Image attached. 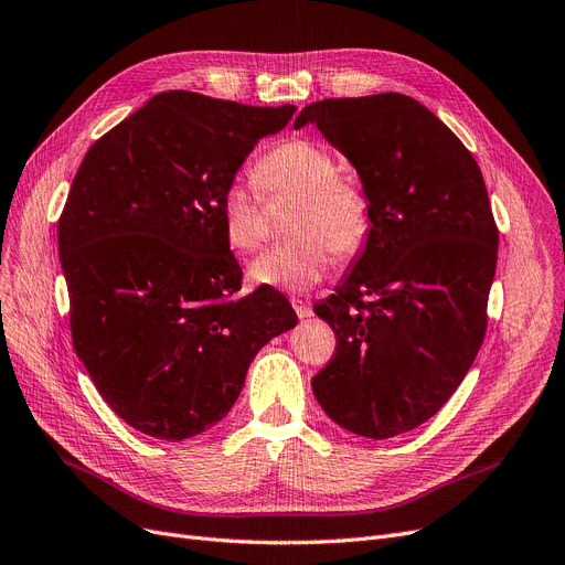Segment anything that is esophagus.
<instances>
[{
    "label": "esophagus",
    "instance_id": "1",
    "mask_svg": "<svg viewBox=\"0 0 565 565\" xmlns=\"http://www.w3.org/2000/svg\"><path fill=\"white\" fill-rule=\"evenodd\" d=\"M290 305H294L296 315H298L300 319H309L311 315H315V311H311V307H309L305 300H298V298H294V300H290Z\"/></svg>",
    "mask_w": 565,
    "mask_h": 565
}]
</instances>
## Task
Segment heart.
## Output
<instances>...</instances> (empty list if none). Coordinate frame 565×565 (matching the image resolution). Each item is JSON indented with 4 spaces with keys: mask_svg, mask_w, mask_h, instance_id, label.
<instances>
[{
    "mask_svg": "<svg viewBox=\"0 0 565 565\" xmlns=\"http://www.w3.org/2000/svg\"><path fill=\"white\" fill-rule=\"evenodd\" d=\"M254 179L267 195L290 193L294 209L288 233L296 235L265 250L248 267L256 284L307 294L335 265V254H359L370 233L367 200L356 185L340 179L338 162L323 146L305 139L284 141L254 164ZM227 246L250 254L263 242L260 195L244 179H233L218 202Z\"/></svg>",
    "mask_w": 565,
    "mask_h": 565,
    "instance_id": "1",
    "label": "heart"
}]
</instances>
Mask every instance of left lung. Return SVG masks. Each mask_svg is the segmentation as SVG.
<instances>
[{
  "label": "left lung",
  "instance_id": "obj_1",
  "mask_svg": "<svg viewBox=\"0 0 565 565\" xmlns=\"http://www.w3.org/2000/svg\"><path fill=\"white\" fill-rule=\"evenodd\" d=\"M305 125L356 167L370 209L351 271L315 305L338 349L311 391L338 426L386 440L428 422L482 347L498 258L489 193L461 139L407 95L321 99Z\"/></svg>",
  "mask_w": 565,
  "mask_h": 565
}]
</instances>
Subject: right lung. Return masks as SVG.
I'll list each match as a JSON object with an SVG mask.
<instances>
[{
  "mask_svg": "<svg viewBox=\"0 0 565 565\" xmlns=\"http://www.w3.org/2000/svg\"><path fill=\"white\" fill-rule=\"evenodd\" d=\"M294 104L246 107L158 93L97 139L57 223L78 359L107 405L179 443L218 424L256 353L298 315L269 286L239 296L223 237V188Z\"/></svg>",
  "mask_w": 565,
  "mask_h": 565,
  "instance_id": "add662e5",
  "label": "right lung"
}]
</instances>
